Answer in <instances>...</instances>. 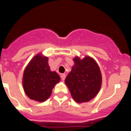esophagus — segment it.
Masks as SVG:
<instances>
[{
    "label": "esophagus",
    "mask_w": 131,
    "mask_h": 131,
    "mask_svg": "<svg viewBox=\"0 0 131 131\" xmlns=\"http://www.w3.org/2000/svg\"><path fill=\"white\" fill-rule=\"evenodd\" d=\"M60 77H61V79H62V81H64L65 79H66V75H65V74H62V75H60Z\"/></svg>",
    "instance_id": "1"
}]
</instances>
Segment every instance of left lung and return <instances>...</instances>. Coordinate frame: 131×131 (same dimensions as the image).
I'll list each match as a JSON object with an SVG mask.
<instances>
[{
	"instance_id": "8db88e82",
	"label": "left lung",
	"mask_w": 131,
	"mask_h": 131,
	"mask_svg": "<svg viewBox=\"0 0 131 131\" xmlns=\"http://www.w3.org/2000/svg\"><path fill=\"white\" fill-rule=\"evenodd\" d=\"M71 71L65 79L72 98L77 103L86 102L94 98L102 85L100 69L92 58L86 56L73 58Z\"/></svg>"
}]
</instances>
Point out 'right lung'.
<instances>
[{
	"label": "right lung",
	"mask_w": 131,
	"mask_h": 131,
	"mask_svg": "<svg viewBox=\"0 0 131 131\" xmlns=\"http://www.w3.org/2000/svg\"><path fill=\"white\" fill-rule=\"evenodd\" d=\"M48 58L41 54L36 55L24 70L23 86L26 95L37 102H45L50 96L60 77L56 71H51Z\"/></svg>",
	"instance_id": "obj_1"
}]
</instances>
